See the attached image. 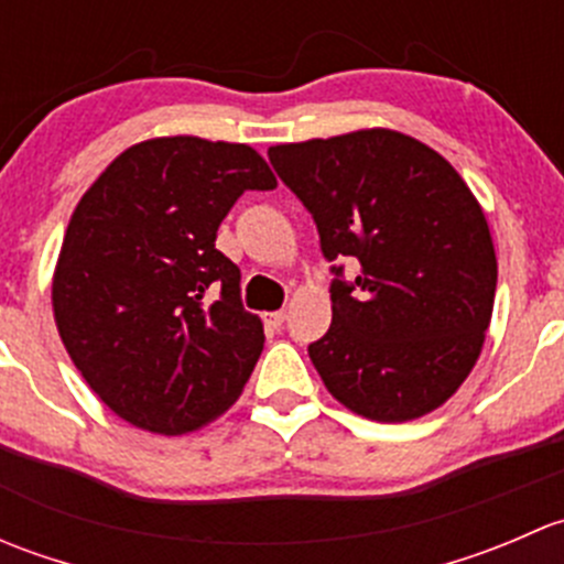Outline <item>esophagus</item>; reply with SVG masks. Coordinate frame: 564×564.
I'll return each mask as SVG.
<instances>
[{
    "label": "esophagus",
    "instance_id": "1",
    "mask_svg": "<svg viewBox=\"0 0 564 564\" xmlns=\"http://www.w3.org/2000/svg\"><path fill=\"white\" fill-rule=\"evenodd\" d=\"M261 318H264V327L267 329H281L286 314H283V311H270V314H264Z\"/></svg>",
    "mask_w": 564,
    "mask_h": 564
}]
</instances>
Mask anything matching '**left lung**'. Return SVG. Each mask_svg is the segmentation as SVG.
<instances>
[{
  "label": "left lung",
  "instance_id": "obj_1",
  "mask_svg": "<svg viewBox=\"0 0 564 564\" xmlns=\"http://www.w3.org/2000/svg\"><path fill=\"white\" fill-rule=\"evenodd\" d=\"M329 261L333 324L308 346L324 388L379 423L423 417L469 377L497 292L480 204L456 169L395 130L270 147ZM361 261L355 282L337 261Z\"/></svg>",
  "mask_w": 564,
  "mask_h": 564
}]
</instances>
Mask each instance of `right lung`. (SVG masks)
I'll use <instances>...</instances> for the list:
<instances>
[{
  "label": "right lung",
  "instance_id": "obj_1",
  "mask_svg": "<svg viewBox=\"0 0 564 564\" xmlns=\"http://www.w3.org/2000/svg\"><path fill=\"white\" fill-rule=\"evenodd\" d=\"M275 185L248 144L172 135L124 150L78 202L51 289L56 327L135 429L187 434L246 388L264 329L215 237L242 193Z\"/></svg>",
  "mask_w": 564,
  "mask_h": 564
}]
</instances>
